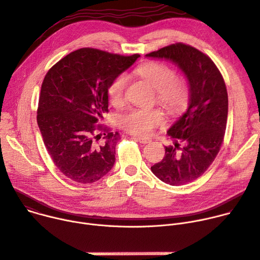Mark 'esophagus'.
Here are the masks:
<instances>
[{"label": "esophagus", "mask_w": 260, "mask_h": 260, "mask_svg": "<svg viewBox=\"0 0 260 260\" xmlns=\"http://www.w3.org/2000/svg\"><path fill=\"white\" fill-rule=\"evenodd\" d=\"M133 139H135V141H137L138 143L144 144V145L151 143V139L145 138V137H141V136H133Z\"/></svg>", "instance_id": "1"}]
</instances>
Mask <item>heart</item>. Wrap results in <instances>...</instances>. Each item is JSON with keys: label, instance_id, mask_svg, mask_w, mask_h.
Listing matches in <instances>:
<instances>
[{"label": "heart", "instance_id": "1", "mask_svg": "<svg viewBox=\"0 0 260 260\" xmlns=\"http://www.w3.org/2000/svg\"><path fill=\"white\" fill-rule=\"evenodd\" d=\"M135 73L144 78L155 89L157 102L170 114L184 111L189 102L190 90L186 80L176 77V71L166 63L147 61L138 66ZM127 77L124 74L116 76L107 88L109 101L114 106H121L126 100ZM165 115L159 108L133 109L119 118V126L125 131L146 136L164 123Z\"/></svg>", "mask_w": 260, "mask_h": 260}]
</instances>
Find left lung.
Returning <instances> with one entry per match:
<instances>
[{
    "label": "left lung",
    "mask_w": 260,
    "mask_h": 260,
    "mask_svg": "<svg viewBox=\"0 0 260 260\" xmlns=\"http://www.w3.org/2000/svg\"><path fill=\"white\" fill-rule=\"evenodd\" d=\"M146 56L175 62L189 84L188 108L168 131L176 142L165 147L162 160L151 167L165 183L183 185L201 177L222 147L228 116L226 84L210 57L189 45L176 43Z\"/></svg>",
    "instance_id": "1"
}]
</instances>
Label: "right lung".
<instances>
[{
	"label": "right lung",
	"mask_w": 260,
	"mask_h": 260,
	"mask_svg": "<svg viewBox=\"0 0 260 260\" xmlns=\"http://www.w3.org/2000/svg\"><path fill=\"white\" fill-rule=\"evenodd\" d=\"M138 57L82 48L60 59L45 76L37 124L54 165L71 180L93 183L112 169L121 137L100 124L108 112L107 88Z\"/></svg>",
	"instance_id": "1"
}]
</instances>
